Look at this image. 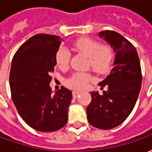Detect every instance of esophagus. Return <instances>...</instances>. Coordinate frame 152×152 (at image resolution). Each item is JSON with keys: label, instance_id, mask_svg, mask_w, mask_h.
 Masks as SVG:
<instances>
[{"label": "esophagus", "instance_id": "1", "mask_svg": "<svg viewBox=\"0 0 152 152\" xmlns=\"http://www.w3.org/2000/svg\"><path fill=\"white\" fill-rule=\"evenodd\" d=\"M80 94H81V93L79 92V91H73L72 92L73 98H74V99H76V98H77V97H78V96H79Z\"/></svg>", "mask_w": 152, "mask_h": 152}]
</instances>
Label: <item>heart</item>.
<instances>
[{"instance_id":"1","label":"heart","mask_w":152,"mask_h":152,"mask_svg":"<svg viewBox=\"0 0 152 152\" xmlns=\"http://www.w3.org/2000/svg\"><path fill=\"white\" fill-rule=\"evenodd\" d=\"M76 50L89 58V64L94 71L99 73L107 72L112 63L113 51L109 45H101L98 40L89 38H80L74 43ZM71 54L66 49H61L56 55V63L61 69L69 65ZM92 80L90 74L77 72L66 80V85L74 89H84Z\"/></svg>"}]
</instances>
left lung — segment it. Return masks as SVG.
Returning a JSON list of instances; mask_svg holds the SVG:
<instances>
[{"label":"left lung","mask_w":152,"mask_h":152,"mask_svg":"<svg viewBox=\"0 0 152 152\" xmlns=\"http://www.w3.org/2000/svg\"><path fill=\"white\" fill-rule=\"evenodd\" d=\"M99 37L111 45L115 53L113 68L102 81V94L92 91L91 102L86 108L92 126L110 129L122 124L133 111L142 86L140 61L135 47L113 31H102Z\"/></svg>","instance_id":"obj_1"}]
</instances>
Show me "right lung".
Masks as SVG:
<instances>
[{"mask_svg": "<svg viewBox=\"0 0 152 152\" xmlns=\"http://www.w3.org/2000/svg\"><path fill=\"white\" fill-rule=\"evenodd\" d=\"M62 41L57 36L36 35L18 48L12 59V100L26 124L40 132L58 130L67 122L72 91L63 87L53 95L50 86Z\"/></svg>", "mask_w": 152, "mask_h": 152, "instance_id": "obj_1", "label": "right lung"}]
</instances>
